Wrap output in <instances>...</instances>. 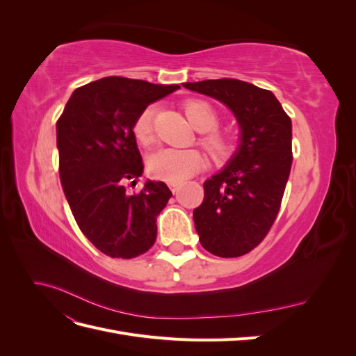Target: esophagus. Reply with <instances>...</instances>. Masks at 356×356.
Listing matches in <instances>:
<instances>
[{
  "label": "esophagus",
  "instance_id": "1",
  "mask_svg": "<svg viewBox=\"0 0 356 356\" xmlns=\"http://www.w3.org/2000/svg\"><path fill=\"white\" fill-rule=\"evenodd\" d=\"M168 187H169V188H170V191L174 193V195H175V193H178V190L181 188V182H174V181H169V182H168Z\"/></svg>",
  "mask_w": 356,
  "mask_h": 356
}]
</instances>
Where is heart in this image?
<instances>
[{
	"label": "heart",
	"instance_id": "b5f03b06",
	"mask_svg": "<svg viewBox=\"0 0 356 356\" xmlns=\"http://www.w3.org/2000/svg\"><path fill=\"white\" fill-rule=\"evenodd\" d=\"M184 113L190 123L202 132L199 143L208 149L215 161L229 160L236 152V139L220 131V114L211 104L191 99L184 104ZM154 108L147 106L138 114L134 123V136L139 145L154 141ZM207 163V157L196 148H161L148 161V170L154 178L181 182L195 175Z\"/></svg>",
	"mask_w": 356,
	"mask_h": 356
}]
</instances>
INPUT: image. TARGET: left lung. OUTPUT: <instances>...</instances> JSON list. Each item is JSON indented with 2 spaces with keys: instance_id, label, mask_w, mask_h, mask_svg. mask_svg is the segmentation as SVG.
I'll return each instance as SVG.
<instances>
[{
  "instance_id": "left-lung-1",
  "label": "left lung",
  "mask_w": 356,
  "mask_h": 356,
  "mask_svg": "<svg viewBox=\"0 0 356 356\" xmlns=\"http://www.w3.org/2000/svg\"><path fill=\"white\" fill-rule=\"evenodd\" d=\"M184 88L227 105L242 129L238 153L204 182L193 218L204 250L222 258L245 255L263 242L281 209L293 165L291 118L270 90L251 83L220 79Z\"/></svg>"
}]
</instances>
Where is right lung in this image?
Instances as JSON below:
<instances>
[{
  "instance_id": "1",
  "label": "right lung",
  "mask_w": 356,
  "mask_h": 356,
  "mask_svg": "<svg viewBox=\"0 0 356 356\" xmlns=\"http://www.w3.org/2000/svg\"><path fill=\"white\" fill-rule=\"evenodd\" d=\"M178 84L105 77L75 89L56 123L59 177L80 230L111 258H134L156 242L157 217L172 191L147 181L138 193L126 182L143 175L134 136L138 114Z\"/></svg>"
}]
</instances>
